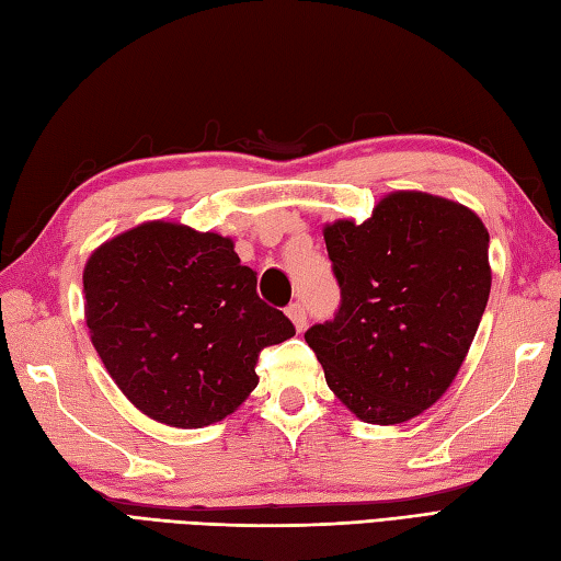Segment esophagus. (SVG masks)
Segmentation results:
<instances>
[{
  "mask_svg": "<svg viewBox=\"0 0 561 561\" xmlns=\"http://www.w3.org/2000/svg\"><path fill=\"white\" fill-rule=\"evenodd\" d=\"M287 316H289V320L294 323V328L299 330V332H304L306 330V308L301 306V304H291L289 308H287Z\"/></svg>",
  "mask_w": 561,
  "mask_h": 561,
  "instance_id": "esophagus-1",
  "label": "esophagus"
}]
</instances>
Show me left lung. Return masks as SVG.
<instances>
[{"mask_svg":"<svg viewBox=\"0 0 561 561\" xmlns=\"http://www.w3.org/2000/svg\"><path fill=\"white\" fill-rule=\"evenodd\" d=\"M323 238L342 304L306 332L308 347L362 422H410L468 356L492 289L490 233L460 202L398 190L362 224H325Z\"/></svg>","mask_w":561,"mask_h":561,"instance_id":"obj_1","label":"left lung"}]
</instances>
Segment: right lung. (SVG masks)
I'll return each mask as SVG.
<instances>
[{"mask_svg": "<svg viewBox=\"0 0 561 561\" xmlns=\"http://www.w3.org/2000/svg\"><path fill=\"white\" fill-rule=\"evenodd\" d=\"M83 318L105 371L149 420L202 428L257 386V354L296 335L257 296L229 236L153 219L83 265Z\"/></svg>", "mask_w": 561, "mask_h": 561, "instance_id": "right-lung-1", "label": "right lung"}]
</instances>
